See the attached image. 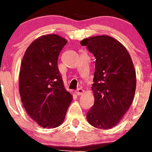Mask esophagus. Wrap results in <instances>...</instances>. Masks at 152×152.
I'll list each match as a JSON object with an SVG mask.
<instances>
[{
	"instance_id": "obj_1",
	"label": "esophagus",
	"mask_w": 152,
	"mask_h": 152,
	"mask_svg": "<svg viewBox=\"0 0 152 152\" xmlns=\"http://www.w3.org/2000/svg\"><path fill=\"white\" fill-rule=\"evenodd\" d=\"M83 93H84V90L82 89V88H78V89L76 90V94H77L78 96H80V95H82V94H83Z\"/></svg>"
}]
</instances>
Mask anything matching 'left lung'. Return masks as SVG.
<instances>
[{"mask_svg": "<svg viewBox=\"0 0 152 152\" xmlns=\"http://www.w3.org/2000/svg\"><path fill=\"white\" fill-rule=\"evenodd\" d=\"M96 58L92 91L94 104L87 113L94 127L109 129L123 118L136 90V73L130 54L108 35H97L80 42Z\"/></svg>", "mask_w": 152, "mask_h": 152, "instance_id": "1", "label": "left lung"}]
</instances>
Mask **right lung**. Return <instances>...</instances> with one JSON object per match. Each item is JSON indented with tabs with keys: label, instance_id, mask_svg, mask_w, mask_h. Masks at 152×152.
Returning a JSON list of instances; mask_svg holds the SVG:
<instances>
[{
	"label": "right lung",
	"instance_id": "right-lung-1",
	"mask_svg": "<svg viewBox=\"0 0 152 152\" xmlns=\"http://www.w3.org/2000/svg\"><path fill=\"white\" fill-rule=\"evenodd\" d=\"M66 39L51 34L41 36L26 49L19 75V92L25 110L44 128L63 123L72 96L64 87L58 67Z\"/></svg>",
	"mask_w": 152,
	"mask_h": 152
}]
</instances>
